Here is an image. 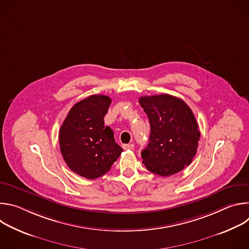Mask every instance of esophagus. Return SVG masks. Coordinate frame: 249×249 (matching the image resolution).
<instances>
[{
	"label": "esophagus",
	"mask_w": 249,
	"mask_h": 249,
	"mask_svg": "<svg viewBox=\"0 0 249 249\" xmlns=\"http://www.w3.org/2000/svg\"><path fill=\"white\" fill-rule=\"evenodd\" d=\"M122 147L124 150H132L134 148V144H125Z\"/></svg>",
	"instance_id": "34e87169"
}]
</instances>
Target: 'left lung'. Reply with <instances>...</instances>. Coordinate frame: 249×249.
I'll return each mask as SVG.
<instances>
[{"label":"left lung","instance_id":"obj_1","mask_svg":"<svg viewBox=\"0 0 249 249\" xmlns=\"http://www.w3.org/2000/svg\"><path fill=\"white\" fill-rule=\"evenodd\" d=\"M139 102L151 124L149 144L141 153L143 163L160 176L181 171L195 157L200 139L192 110L170 94L141 96Z\"/></svg>","mask_w":249,"mask_h":249}]
</instances>
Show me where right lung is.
<instances>
[{"label": "right lung", "mask_w": 249, "mask_h": 249, "mask_svg": "<svg viewBox=\"0 0 249 249\" xmlns=\"http://www.w3.org/2000/svg\"><path fill=\"white\" fill-rule=\"evenodd\" d=\"M110 103L109 96L90 95L71 108L60 128L64 160L71 170L88 179L104 175L123 152L111 128L104 126Z\"/></svg>", "instance_id": "obj_1"}]
</instances>
